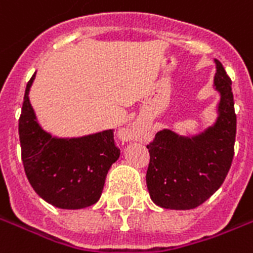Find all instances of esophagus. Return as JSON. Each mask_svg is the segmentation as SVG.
I'll return each instance as SVG.
<instances>
[{"label":"esophagus","instance_id":"1","mask_svg":"<svg viewBox=\"0 0 253 253\" xmlns=\"http://www.w3.org/2000/svg\"><path fill=\"white\" fill-rule=\"evenodd\" d=\"M135 135H136V130H135V127H131V128L125 131L123 137H125V139H132V137H135Z\"/></svg>","mask_w":253,"mask_h":253}]
</instances>
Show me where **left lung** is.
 Instances as JSON below:
<instances>
[{
	"label": "left lung",
	"mask_w": 253,
	"mask_h": 253,
	"mask_svg": "<svg viewBox=\"0 0 253 253\" xmlns=\"http://www.w3.org/2000/svg\"><path fill=\"white\" fill-rule=\"evenodd\" d=\"M214 88L221 94L218 117L213 126L195 136L159 131L149 151L147 187L155 204L165 209H194L218 190L234 157L237 116L231 79L214 59Z\"/></svg>",
	"instance_id": "1"
}]
</instances>
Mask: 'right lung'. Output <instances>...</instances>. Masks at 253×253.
Returning <instances> with one entry per match:
<instances>
[{"label":"right lung","instance_id":"add662e5","mask_svg":"<svg viewBox=\"0 0 253 253\" xmlns=\"http://www.w3.org/2000/svg\"><path fill=\"white\" fill-rule=\"evenodd\" d=\"M27 83L19 139L24 171L35 192L61 209H82L97 203L110 166L120 159L113 130L82 137L52 136L39 125Z\"/></svg>","mask_w":253,"mask_h":253}]
</instances>
